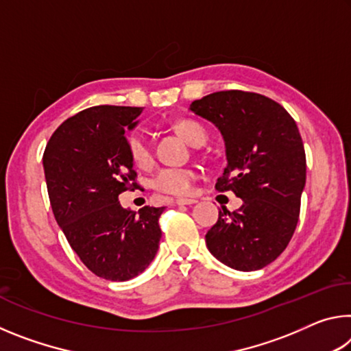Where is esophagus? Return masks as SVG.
Instances as JSON below:
<instances>
[{
  "label": "esophagus",
  "instance_id": "obj_1",
  "mask_svg": "<svg viewBox=\"0 0 351 351\" xmlns=\"http://www.w3.org/2000/svg\"><path fill=\"white\" fill-rule=\"evenodd\" d=\"M175 203L178 206H192L195 203H198V199H195V198H178Z\"/></svg>",
  "mask_w": 351,
  "mask_h": 351
}]
</instances>
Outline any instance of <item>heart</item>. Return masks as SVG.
<instances>
[{
	"instance_id": "heart-1",
	"label": "heart",
	"mask_w": 351,
	"mask_h": 351,
	"mask_svg": "<svg viewBox=\"0 0 351 351\" xmlns=\"http://www.w3.org/2000/svg\"><path fill=\"white\" fill-rule=\"evenodd\" d=\"M176 132L181 134L184 141H187L190 145H197L199 142H206V130L199 123L193 121H181L178 122ZM127 148L130 158L139 167L150 164L152 161V148L148 142L147 134L142 130H134L128 134ZM197 180L195 170L187 167H164L158 171L153 178V187L161 190V192L170 195H189L193 189V182Z\"/></svg>"
}]
</instances>
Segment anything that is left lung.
<instances>
[{
  "instance_id": "obj_1",
  "label": "left lung",
  "mask_w": 351,
  "mask_h": 351,
  "mask_svg": "<svg viewBox=\"0 0 351 351\" xmlns=\"http://www.w3.org/2000/svg\"><path fill=\"white\" fill-rule=\"evenodd\" d=\"M189 110L223 136L228 165L215 187L243 199L234 212L221 206L206 234L207 249L232 269L265 268L285 251L299 221L306 181L299 128L282 105L255 93L218 91Z\"/></svg>"
}]
</instances>
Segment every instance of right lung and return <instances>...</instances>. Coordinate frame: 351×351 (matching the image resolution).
Returning <instances> with one entry per match:
<instances>
[{
  "instance_id": "1",
  "label": "right lung",
  "mask_w": 351,
  "mask_h": 351,
  "mask_svg": "<svg viewBox=\"0 0 351 351\" xmlns=\"http://www.w3.org/2000/svg\"><path fill=\"white\" fill-rule=\"evenodd\" d=\"M144 108L93 106L69 117L47 142L43 169L56 221L94 274L112 282L139 276L161 240L164 207L123 209L119 195L138 187L125 132Z\"/></svg>"
}]
</instances>
